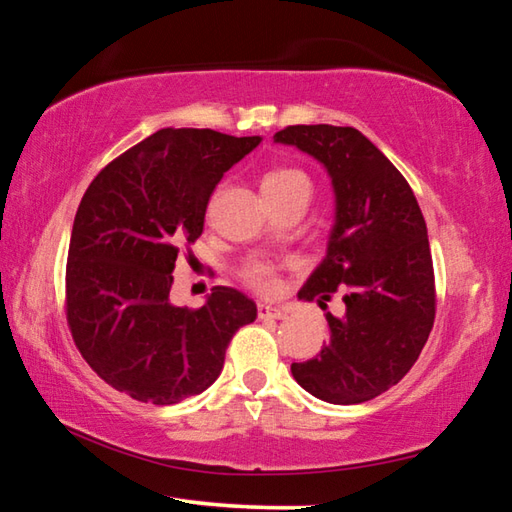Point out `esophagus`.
<instances>
[{"instance_id":"obj_1","label":"esophagus","mask_w":512,"mask_h":512,"mask_svg":"<svg viewBox=\"0 0 512 512\" xmlns=\"http://www.w3.org/2000/svg\"><path fill=\"white\" fill-rule=\"evenodd\" d=\"M257 316H259V318L284 320V318H287V311L280 309V307H271V305H257Z\"/></svg>"}]
</instances>
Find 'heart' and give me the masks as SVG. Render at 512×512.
<instances>
[{
	"mask_svg": "<svg viewBox=\"0 0 512 512\" xmlns=\"http://www.w3.org/2000/svg\"><path fill=\"white\" fill-rule=\"evenodd\" d=\"M296 187H309L307 173L296 169V167H284V164H280V167H273L262 180L264 194H280V192H289V189H296ZM241 277H244L248 287H253L259 293H275L277 287H280L275 266L264 264V262L248 264L244 271H241Z\"/></svg>",
	"mask_w": 512,
	"mask_h": 512,
	"instance_id": "1",
	"label": "heart"
}]
</instances>
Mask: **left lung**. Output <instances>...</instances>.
<instances>
[{
	"label": "left lung",
	"mask_w": 512,
	"mask_h": 512,
	"mask_svg": "<svg viewBox=\"0 0 512 512\" xmlns=\"http://www.w3.org/2000/svg\"><path fill=\"white\" fill-rule=\"evenodd\" d=\"M275 142L323 162L336 196L327 255L298 298L323 307L341 291L345 302L341 318L325 316V348L291 372L323 402H368L411 370L436 318L427 223L406 178L357 128L287 126Z\"/></svg>",
	"instance_id": "left-lung-1"
}]
</instances>
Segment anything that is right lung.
<instances>
[{
  "mask_svg": "<svg viewBox=\"0 0 512 512\" xmlns=\"http://www.w3.org/2000/svg\"><path fill=\"white\" fill-rule=\"evenodd\" d=\"M262 137L162 128L106 164L74 216L65 311L81 357L137 402L178 404L221 375L225 350L257 307L212 287L203 307L171 305L180 246L201 237L214 187Z\"/></svg>",
  "mask_w": 512,
  "mask_h": 512,
  "instance_id": "add662e5",
  "label": "right lung"
}]
</instances>
